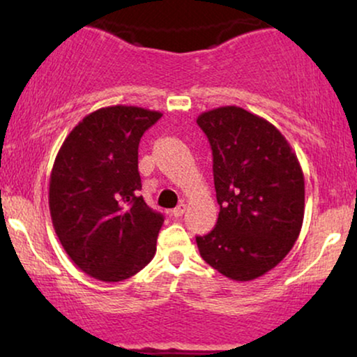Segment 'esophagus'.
Returning <instances> with one entry per match:
<instances>
[{"label": "esophagus", "mask_w": 357, "mask_h": 357, "mask_svg": "<svg viewBox=\"0 0 357 357\" xmlns=\"http://www.w3.org/2000/svg\"><path fill=\"white\" fill-rule=\"evenodd\" d=\"M185 211H187V204L182 203V204H178V206L174 209L172 216H174V218H180V216H183Z\"/></svg>", "instance_id": "1"}]
</instances>
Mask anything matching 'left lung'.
<instances>
[{"mask_svg": "<svg viewBox=\"0 0 357 357\" xmlns=\"http://www.w3.org/2000/svg\"><path fill=\"white\" fill-rule=\"evenodd\" d=\"M197 123L211 144L221 208L216 227L197 237L199 255L229 280H257L281 263L301 234L299 159L275 125L242 107L203 112Z\"/></svg>", "mask_w": 357, "mask_h": 357, "instance_id": "obj_1", "label": "left lung"}]
</instances>
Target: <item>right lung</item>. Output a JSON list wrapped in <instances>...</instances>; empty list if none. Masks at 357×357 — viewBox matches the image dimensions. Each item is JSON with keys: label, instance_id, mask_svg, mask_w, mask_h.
Instances as JSON below:
<instances>
[{"label": "right lung", "instance_id": "obj_1", "mask_svg": "<svg viewBox=\"0 0 357 357\" xmlns=\"http://www.w3.org/2000/svg\"><path fill=\"white\" fill-rule=\"evenodd\" d=\"M160 116L143 107H102L70 131L53 162V229L73 263L99 281H123L154 258L164 218L138 193V146Z\"/></svg>", "mask_w": 357, "mask_h": 357}]
</instances>
